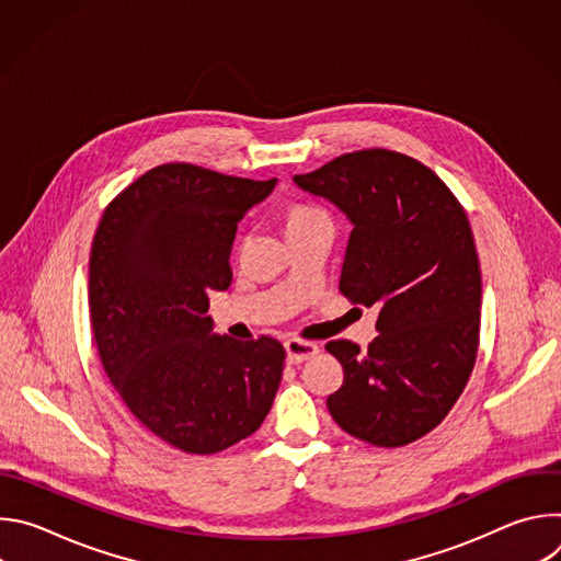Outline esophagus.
Returning a JSON list of instances; mask_svg holds the SVG:
<instances>
[{"instance_id": "1", "label": "esophagus", "mask_w": 561, "mask_h": 561, "mask_svg": "<svg viewBox=\"0 0 561 561\" xmlns=\"http://www.w3.org/2000/svg\"><path fill=\"white\" fill-rule=\"evenodd\" d=\"M284 348H286L288 364H301L319 353V346L314 342H304V340H288Z\"/></svg>"}]
</instances>
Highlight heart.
Wrapping results in <instances>:
<instances>
[{
  "mask_svg": "<svg viewBox=\"0 0 561 561\" xmlns=\"http://www.w3.org/2000/svg\"><path fill=\"white\" fill-rule=\"evenodd\" d=\"M317 217H327L324 210H319L314 206H297L290 210L288 215V224H297V221H308V219H317Z\"/></svg>",
  "mask_w": 561,
  "mask_h": 561,
  "instance_id": "obj_1",
  "label": "heart"
}]
</instances>
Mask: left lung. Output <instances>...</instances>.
I'll use <instances>...</instances> for the list:
<instances>
[{"label":"left lung","mask_w":561,"mask_h":561,"mask_svg":"<svg viewBox=\"0 0 561 561\" xmlns=\"http://www.w3.org/2000/svg\"><path fill=\"white\" fill-rule=\"evenodd\" d=\"M293 182L348 217L340 290L379 310L366 353L327 344L344 366L327 407L362 442L407 446L442 424L474 366L482 273L468 217L428 167L386 148L346 152Z\"/></svg>","instance_id":"8db88e82"}]
</instances>
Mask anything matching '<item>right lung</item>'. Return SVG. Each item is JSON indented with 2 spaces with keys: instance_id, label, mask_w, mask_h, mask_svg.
<instances>
[{
  "instance_id": "add662e5",
  "label": "right lung",
  "mask_w": 561,
  "mask_h": 561,
  "mask_svg": "<svg viewBox=\"0 0 561 561\" xmlns=\"http://www.w3.org/2000/svg\"><path fill=\"white\" fill-rule=\"evenodd\" d=\"M275 184L162 164L122 191L98 226L89 308L102 366L130 413L184 453L253 435L279 388L284 346L217 335L208 314V293L232 279L237 221Z\"/></svg>"
}]
</instances>
